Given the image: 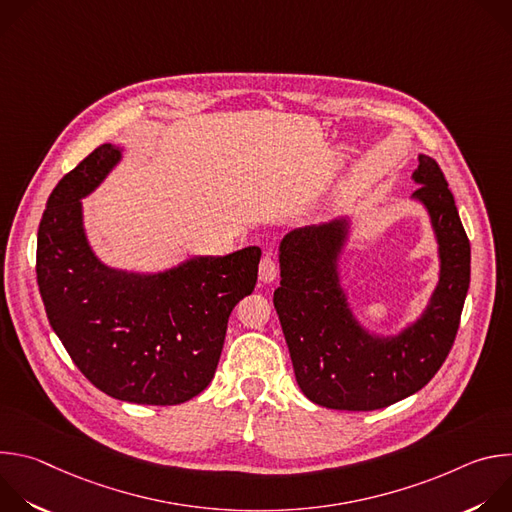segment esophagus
<instances>
[{"label": "esophagus", "instance_id": "1", "mask_svg": "<svg viewBox=\"0 0 512 512\" xmlns=\"http://www.w3.org/2000/svg\"><path fill=\"white\" fill-rule=\"evenodd\" d=\"M275 277H277V265L269 255H265L259 263V279L263 283H271Z\"/></svg>", "mask_w": 512, "mask_h": 512}]
</instances>
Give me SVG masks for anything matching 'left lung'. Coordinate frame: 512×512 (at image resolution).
Masks as SVG:
<instances>
[{
	"mask_svg": "<svg viewBox=\"0 0 512 512\" xmlns=\"http://www.w3.org/2000/svg\"><path fill=\"white\" fill-rule=\"evenodd\" d=\"M411 178L419 184L411 198L425 206L437 241L440 281L423 314L399 334L369 332L348 306L338 267L348 216L294 231L279 243L273 306L296 381L316 405L340 411L393 405L423 389L452 350L470 287V241L435 160L421 154Z\"/></svg>",
	"mask_w": 512,
	"mask_h": 512,
	"instance_id": "left-lung-1",
	"label": "left lung"
}]
</instances>
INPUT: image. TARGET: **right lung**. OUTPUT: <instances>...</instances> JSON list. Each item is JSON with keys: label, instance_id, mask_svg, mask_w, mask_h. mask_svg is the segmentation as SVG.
I'll list each match as a JSON object with an SVG mask.
<instances>
[{"label": "right lung", "instance_id": "right-lung-1", "mask_svg": "<svg viewBox=\"0 0 512 512\" xmlns=\"http://www.w3.org/2000/svg\"><path fill=\"white\" fill-rule=\"evenodd\" d=\"M103 143L52 190L38 229L36 277L52 330L79 371L113 399L178 405L208 387L233 308L257 283L259 247L190 257L158 273L105 265L83 202L121 162Z\"/></svg>", "mask_w": 512, "mask_h": 512}]
</instances>
